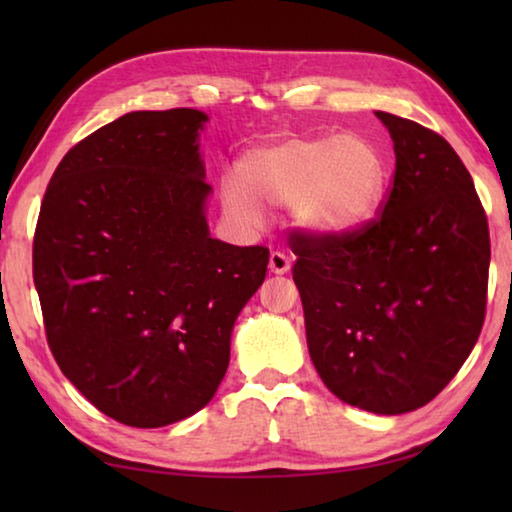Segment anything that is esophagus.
I'll return each mask as SVG.
<instances>
[{"label": "esophagus", "instance_id": "obj_1", "mask_svg": "<svg viewBox=\"0 0 512 512\" xmlns=\"http://www.w3.org/2000/svg\"><path fill=\"white\" fill-rule=\"evenodd\" d=\"M268 268H271V273L275 275H284L291 268V257L280 253V250H273L271 257H268Z\"/></svg>", "mask_w": 512, "mask_h": 512}]
</instances>
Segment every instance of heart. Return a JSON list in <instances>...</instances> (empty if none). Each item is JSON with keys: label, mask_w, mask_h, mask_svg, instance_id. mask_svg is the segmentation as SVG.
Returning <instances> with one entry per match:
<instances>
[{"label": "heart", "mask_w": 512, "mask_h": 512, "mask_svg": "<svg viewBox=\"0 0 512 512\" xmlns=\"http://www.w3.org/2000/svg\"><path fill=\"white\" fill-rule=\"evenodd\" d=\"M386 192V162L361 133L289 137L241 160V178L225 176V212L244 228L264 223L262 205L291 207L318 235H345L366 223Z\"/></svg>", "instance_id": "1"}]
</instances>
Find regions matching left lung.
I'll return each mask as SVG.
<instances>
[{
	"instance_id": "obj_1",
	"label": "left lung",
	"mask_w": 512,
	"mask_h": 512,
	"mask_svg": "<svg viewBox=\"0 0 512 512\" xmlns=\"http://www.w3.org/2000/svg\"><path fill=\"white\" fill-rule=\"evenodd\" d=\"M395 173L345 235L298 230L293 282L307 345L339 400L381 415L431 402L470 357L488 302V216L445 137L379 112Z\"/></svg>"
}]
</instances>
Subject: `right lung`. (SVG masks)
<instances>
[{
  "label": "right lung",
  "mask_w": 512,
  "mask_h": 512,
  "mask_svg": "<svg viewBox=\"0 0 512 512\" xmlns=\"http://www.w3.org/2000/svg\"><path fill=\"white\" fill-rule=\"evenodd\" d=\"M192 108L128 112L65 153L33 235L49 350L108 418L155 429L201 411L230 363L268 248L212 239Z\"/></svg>",
  "instance_id": "add662e5"
}]
</instances>
